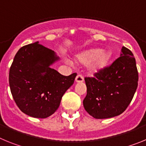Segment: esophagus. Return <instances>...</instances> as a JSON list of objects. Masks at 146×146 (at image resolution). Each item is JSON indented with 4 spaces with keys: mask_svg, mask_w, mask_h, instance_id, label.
Returning <instances> with one entry per match:
<instances>
[{
    "mask_svg": "<svg viewBox=\"0 0 146 146\" xmlns=\"http://www.w3.org/2000/svg\"><path fill=\"white\" fill-rule=\"evenodd\" d=\"M84 81V78L82 77V75L79 74V75H77L75 78V82H82Z\"/></svg>",
    "mask_w": 146,
    "mask_h": 146,
    "instance_id": "esophagus-1",
    "label": "esophagus"
}]
</instances>
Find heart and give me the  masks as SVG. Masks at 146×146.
I'll list each match as a JSON object with an SVG mask.
<instances>
[{"label": "heart", "mask_w": 146, "mask_h": 146, "mask_svg": "<svg viewBox=\"0 0 146 146\" xmlns=\"http://www.w3.org/2000/svg\"><path fill=\"white\" fill-rule=\"evenodd\" d=\"M112 58L110 50L101 48H91L76 55V61L82 65H89V69L92 73H97L109 64Z\"/></svg>", "instance_id": "heart-1"}]
</instances>
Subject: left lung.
<instances>
[{"instance_id": "8db88e82", "label": "left lung", "mask_w": 146, "mask_h": 146, "mask_svg": "<svg viewBox=\"0 0 146 146\" xmlns=\"http://www.w3.org/2000/svg\"><path fill=\"white\" fill-rule=\"evenodd\" d=\"M87 95L83 106L96 119L110 118L125 111L138 85V72L132 52L123 47L111 66L86 77Z\"/></svg>"}]
</instances>
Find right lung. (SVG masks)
<instances>
[{"label":"right lung","mask_w":146,"mask_h":146,"mask_svg":"<svg viewBox=\"0 0 146 146\" xmlns=\"http://www.w3.org/2000/svg\"><path fill=\"white\" fill-rule=\"evenodd\" d=\"M59 60L52 50L38 42L23 46L10 67V90L15 103L29 116L45 118L59 108L62 96L77 74L64 76L50 66Z\"/></svg>","instance_id":"obj_1"}]
</instances>
